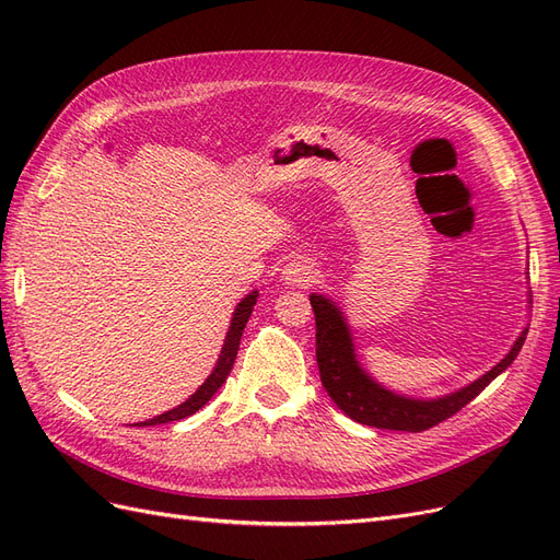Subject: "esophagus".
Here are the masks:
<instances>
[{
	"label": "esophagus",
	"instance_id": "esophagus-1",
	"mask_svg": "<svg viewBox=\"0 0 560 560\" xmlns=\"http://www.w3.org/2000/svg\"><path fill=\"white\" fill-rule=\"evenodd\" d=\"M282 278L287 284H299V287H311L313 282H317L319 270L315 264L306 261V259H294L284 266Z\"/></svg>",
	"mask_w": 560,
	"mask_h": 560
}]
</instances>
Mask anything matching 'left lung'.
Listing matches in <instances>:
<instances>
[{"label": "left lung", "instance_id": "8db88e82", "mask_svg": "<svg viewBox=\"0 0 560 560\" xmlns=\"http://www.w3.org/2000/svg\"><path fill=\"white\" fill-rule=\"evenodd\" d=\"M311 306L315 311V354L322 385L346 416L378 430L422 432L451 418L516 360L528 334L523 329L504 360L467 387L436 399H413L389 393L360 366L346 317L331 299L311 294Z\"/></svg>", "mask_w": 560, "mask_h": 560}]
</instances>
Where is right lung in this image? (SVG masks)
<instances>
[{
  "label": "right lung",
  "instance_id": "obj_1",
  "mask_svg": "<svg viewBox=\"0 0 560 560\" xmlns=\"http://www.w3.org/2000/svg\"><path fill=\"white\" fill-rule=\"evenodd\" d=\"M257 296H259L257 292L247 294V296L238 303V308H235V313H233V317H231V327H229L226 338H224V348H222V352H219L217 366L212 369V374L208 376V381L202 383L189 399H186L184 404H179L177 409H173V411H165V413H161V416H156V418H151V420L138 422V428L163 425V422L189 418V416H194L198 409H202V406H206V404L212 399V395L217 393L219 387L224 385V381H226V378H229V374H231L233 362H235V354H238V348H241V336H243V329H245L247 319H249V315H252L254 303H257Z\"/></svg>",
  "mask_w": 560,
  "mask_h": 560
}]
</instances>
